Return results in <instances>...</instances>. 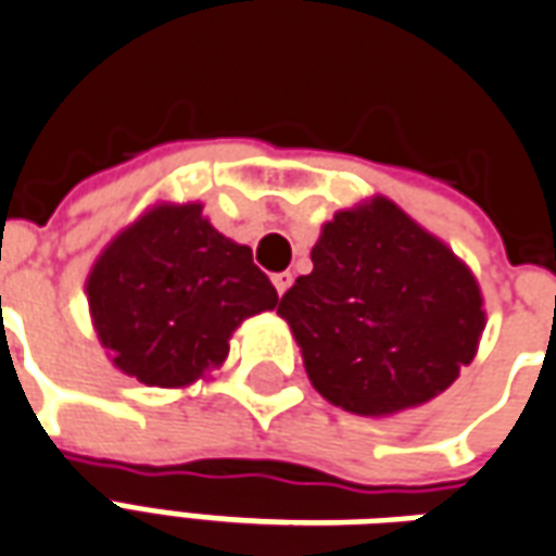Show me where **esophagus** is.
Instances as JSON below:
<instances>
[{
	"label": "esophagus",
	"mask_w": 556,
	"mask_h": 556,
	"mask_svg": "<svg viewBox=\"0 0 556 556\" xmlns=\"http://www.w3.org/2000/svg\"><path fill=\"white\" fill-rule=\"evenodd\" d=\"M273 283H275V290H278V295H283L287 290H290V283H293V275H290V273L273 275Z\"/></svg>",
	"instance_id": "1"
}]
</instances>
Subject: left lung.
<instances>
[{"mask_svg":"<svg viewBox=\"0 0 556 556\" xmlns=\"http://www.w3.org/2000/svg\"><path fill=\"white\" fill-rule=\"evenodd\" d=\"M278 314L331 406L384 417L424 406L473 362L485 328L471 269L394 201L340 210Z\"/></svg>","mask_w":556,"mask_h":556,"instance_id":"8db88e82","label":"left lung"}]
</instances>
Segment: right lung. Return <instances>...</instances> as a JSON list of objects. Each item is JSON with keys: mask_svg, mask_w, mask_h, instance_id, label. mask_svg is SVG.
Segmentation results:
<instances>
[{"mask_svg": "<svg viewBox=\"0 0 556 556\" xmlns=\"http://www.w3.org/2000/svg\"><path fill=\"white\" fill-rule=\"evenodd\" d=\"M201 210H148L109 242L85 281L112 364L150 388H186L222 367L239 323L278 305L249 245L218 233Z\"/></svg>", "mask_w": 556, "mask_h": 556, "instance_id": "add662e5", "label": "right lung"}]
</instances>
